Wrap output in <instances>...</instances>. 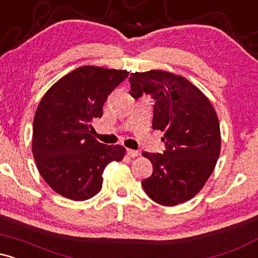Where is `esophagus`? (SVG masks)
Segmentation results:
<instances>
[{
	"label": "esophagus",
	"mask_w": 258,
	"mask_h": 258,
	"mask_svg": "<svg viewBox=\"0 0 258 258\" xmlns=\"http://www.w3.org/2000/svg\"><path fill=\"white\" fill-rule=\"evenodd\" d=\"M126 153H127V155L131 156V158H136V156H138V154H139L137 150H133V149H127Z\"/></svg>",
	"instance_id": "obj_1"
}]
</instances>
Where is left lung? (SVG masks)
<instances>
[{
  "label": "left lung",
  "mask_w": 258,
  "mask_h": 258,
  "mask_svg": "<svg viewBox=\"0 0 258 258\" xmlns=\"http://www.w3.org/2000/svg\"><path fill=\"white\" fill-rule=\"evenodd\" d=\"M130 94H150L154 103L153 130L164 133V154L143 153L153 173L142 180L150 199L164 206L190 200L214 172L221 152L217 114L205 94L190 81L172 73H132Z\"/></svg>",
  "instance_id": "obj_1"
}]
</instances>
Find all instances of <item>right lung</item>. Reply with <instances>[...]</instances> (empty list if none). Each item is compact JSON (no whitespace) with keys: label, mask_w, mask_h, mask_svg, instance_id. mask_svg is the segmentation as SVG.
<instances>
[{"label":"right lung","mask_w":258,"mask_h":258,"mask_svg":"<svg viewBox=\"0 0 258 258\" xmlns=\"http://www.w3.org/2000/svg\"><path fill=\"white\" fill-rule=\"evenodd\" d=\"M128 76L126 70L86 65L46 92L32 128V154L44 182L61 197L87 200L99 193L103 171L121 161L126 149L106 146L91 135L106 98Z\"/></svg>","instance_id":"1"}]
</instances>
